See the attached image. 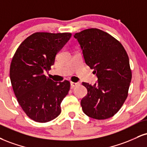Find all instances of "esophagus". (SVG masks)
I'll list each match as a JSON object with an SVG mask.
<instances>
[{"label": "esophagus", "instance_id": "34e87169", "mask_svg": "<svg viewBox=\"0 0 147 147\" xmlns=\"http://www.w3.org/2000/svg\"><path fill=\"white\" fill-rule=\"evenodd\" d=\"M79 85V83H75V82H70V86H71V88H73L75 86H78Z\"/></svg>", "mask_w": 147, "mask_h": 147}]
</instances>
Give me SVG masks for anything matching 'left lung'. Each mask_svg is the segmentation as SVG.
I'll return each instance as SVG.
<instances>
[{"label": "left lung", "mask_w": 147, "mask_h": 147, "mask_svg": "<svg viewBox=\"0 0 147 147\" xmlns=\"http://www.w3.org/2000/svg\"><path fill=\"white\" fill-rule=\"evenodd\" d=\"M74 38L80 45L85 62L98 78L93 86L82 83L88 90L81 101L83 112L97 120L112 117L126 100L131 80L126 51L114 37L98 29L84 30Z\"/></svg>", "instance_id": "1"}]
</instances>
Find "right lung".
<instances>
[{"label": "right lung", "instance_id": "add662e5", "mask_svg": "<svg viewBox=\"0 0 147 147\" xmlns=\"http://www.w3.org/2000/svg\"><path fill=\"white\" fill-rule=\"evenodd\" d=\"M70 33L37 32L19 46L10 66V80L19 105L31 119L47 123L61 113V102L70 82H55L45 75L55 56L70 40Z\"/></svg>", "mask_w": 147, "mask_h": 147}]
</instances>
